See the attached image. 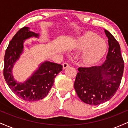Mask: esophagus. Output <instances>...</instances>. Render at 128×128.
Listing matches in <instances>:
<instances>
[{
  "label": "esophagus",
  "instance_id": "obj_1",
  "mask_svg": "<svg viewBox=\"0 0 128 128\" xmlns=\"http://www.w3.org/2000/svg\"><path fill=\"white\" fill-rule=\"evenodd\" d=\"M69 64L68 63H67V62H64L62 64V67H63V68H67V67H69Z\"/></svg>",
  "mask_w": 128,
  "mask_h": 128
}]
</instances>
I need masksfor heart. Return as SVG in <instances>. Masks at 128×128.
Returning <instances> with one entry per match:
<instances>
[{
  "label": "heart",
  "instance_id": "1",
  "mask_svg": "<svg viewBox=\"0 0 128 128\" xmlns=\"http://www.w3.org/2000/svg\"><path fill=\"white\" fill-rule=\"evenodd\" d=\"M76 49L84 50V59L87 62L99 61L105 54L106 49L105 42L92 32H86L80 36L75 43Z\"/></svg>",
  "mask_w": 128,
  "mask_h": 128
}]
</instances>
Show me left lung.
<instances>
[{"instance_id": "left-lung-1", "label": "left lung", "mask_w": 128, "mask_h": 128, "mask_svg": "<svg viewBox=\"0 0 128 128\" xmlns=\"http://www.w3.org/2000/svg\"><path fill=\"white\" fill-rule=\"evenodd\" d=\"M105 32L109 45L106 61L100 66L79 67L74 83L79 99L91 105L103 104L114 96L124 70L119 44L109 31L105 29Z\"/></svg>"}]
</instances>
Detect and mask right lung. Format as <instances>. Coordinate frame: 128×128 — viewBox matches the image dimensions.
<instances>
[{"instance_id": "right-lung-1", "label": "right lung", "mask_w": 128, "mask_h": 128, "mask_svg": "<svg viewBox=\"0 0 128 128\" xmlns=\"http://www.w3.org/2000/svg\"><path fill=\"white\" fill-rule=\"evenodd\" d=\"M38 35L23 27L16 34L6 49L4 57V76L10 88L22 99L29 102L44 98L54 83L55 77L62 71V66L49 61L44 62L38 70L24 83H17L13 79L11 70L23 49L24 40Z\"/></svg>"}]
</instances>
